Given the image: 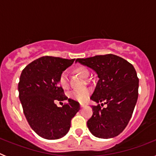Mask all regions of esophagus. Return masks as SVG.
<instances>
[{
	"label": "esophagus",
	"instance_id": "1",
	"mask_svg": "<svg viewBox=\"0 0 156 156\" xmlns=\"http://www.w3.org/2000/svg\"><path fill=\"white\" fill-rule=\"evenodd\" d=\"M85 106H86V105L80 104V107H81V108H83V107H85Z\"/></svg>",
	"mask_w": 156,
	"mask_h": 156
}]
</instances>
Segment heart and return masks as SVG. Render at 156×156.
Returning <instances> with one entry per match:
<instances>
[{"label": "heart", "instance_id": "heart-1", "mask_svg": "<svg viewBox=\"0 0 156 156\" xmlns=\"http://www.w3.org/2000/svg\"><path fill=\"white\" fill-rule=\"evenodd\" d=\"M74 72L78 75L80 76L83 78H87L90 75L89 70L84 67V66H76L74 69ZM58 83L59 85L64 89H66L68 87V79H67V74L66 72H63L60 74L58 78ZM90 90L89 89H83V90H73L69 94V97L73 100L77 101L79 102L83 103L85 102L88 99L89 96H90Z\"/></svg>", "mask_w": 156, "mask_h": 156}]
</instances>
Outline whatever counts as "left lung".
I'll return each mask as SVG.
<instances>
[{"mask_svg":"<svg viewBox=\"0 0 156 156\" xmlns=\"http://www.w3.org/2000/svg\"><path fill=\"white\" fill-rule=\"evenodd\" d=\"M76 62L97 73L98 81L90 99L107 105L103 108L100 105L91 106L94 112L87 123L88 129L99 138L116 137L127 126L138 98L139 79L134 67L112 54Z\"/></svg>","mask_w":156,"mask_h":156,"instance_id":"obj_1","label":"left lung"}]
</instances>
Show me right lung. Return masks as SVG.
Segmentation results:
<instances>
[{"instance_id": "obj_1", "label": "right lung", "mask_w": 156, "mask_h": 156, "mask_svg": "<svg viewBox=\"0 0 156 156\" xmlns=\"http://www.w3.org/2000/svg\"><path fill=\"white\" fill-rule=\"evenodd\" d=\"M74 61L44 56L22 72L18 86L19 100L30 127L43 138L56 140L64 137L69 130L72 118L80 108L79 103L70 98L62 107L54 103L68 99L58 86V78Z\"/></svg>"}]
</instances>
